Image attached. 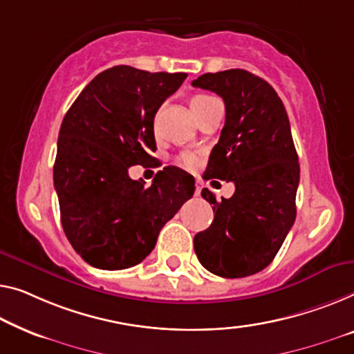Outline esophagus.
I'll list each match as a JSON object with an SVG mask.
<instances>
[{
	"label": "esophagus",
	"mask_w": 354,
	"mask_h": 354,
	"mask_svg": "<svg viewBox=\"0 0 354 354\" xmlns=\"http://www.w3.org/2000/svg\"><path fill=\"white\" fill-rule=\"evenodd\" d=\"M200 192H202V187H200V186L195 187V195H200Z\"/></svg>",
	"instance_id": "obj_1"
}]
</instances>
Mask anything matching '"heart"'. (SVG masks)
<instances>
[{
    "mask_svg": "<svg viewBox=\"0 0 354 354\" xmlns=\"http://www.w3.org/2000/svg\"><path fill=\"white\" fill-rule=\"evenodd\" d=\"M219 100L213 97V95L209 93H195L191 97V100H189V104H191V109L192 113L195 114V118H200L203 113H207V111L214 106V104H218ZM179 162L183 163L184 167H194L195 163H197V157H195L192 152H183L181 156H179Z\"/></svg>",
    "mask_w": 354,
    "mask_h": 354,
    "instance_id": "obj_1",
    "label": "heart"
}]
</instances>
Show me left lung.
<instances>
[{
  "instance_id": "1",
  "label": "left lung",
  "mask_w": 354,
  "mask_h": 354,
  "mask_svg": "<svg viewBox=\"0 0 354 354\" xmlns=\"http://www.w3.org/2000/svg\"><path fill=\"white\" fill-rule=\"evenodd\" d=\"M192 86L224 100L225 124L207 176L235 184L221 202L202 191L214 219L194 236L195 254L218 277L254 275L273 261L295 219L300 168L286 109L270 84L245 70L207 73Z\"/></svg>"
}]
</instances>
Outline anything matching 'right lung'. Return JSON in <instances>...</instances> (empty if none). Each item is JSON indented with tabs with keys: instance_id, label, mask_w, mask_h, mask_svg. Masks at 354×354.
<instances>
[{
	"instance_id": "right-lung-1",
	"label": "right lung",
	"mask_w": 354,
	"mask_h": 354,
	"mask_svg": "<svg viewBox=\"0 0 354 354\" xmlns=\"http://www.w3.org/2000/svg\"><path fill=\"white\" fill-rule=\"evenodd\" d=\"M186 77L113 66L95 76L65 114L54 186L66 239L93 267L140 263L194 195V176L178 167L163 168L149 187L129 176L131 165L154 159L156 113Z\"/></svg>"
}]
</instances>
